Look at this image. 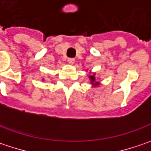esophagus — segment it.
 <instances>
[{
	"label": "esophagus",
	"instance_id": "1",
	"mask_svg": "<svg viewBox=\"0 0 151 151\" xmlns=\"http://www.w3.org/2000/svg\"><path fill=\"white\" fill-rule=\"evenodd\" d=\"M68 63L69 64H73V63H75V59H73V58H68Z\"/></svg>",
	"mask_w": 151,
	"mask_h": 151
}]
</instances>
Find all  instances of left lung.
<instances>
[{"instance_id": "obj_1", "label": "left lung", "mask_w": 151, "mask_h": 151, "mask_svg": "<svg viewBox=\"0 0 151 151\" xmlns=\"http://www.w3.org/2000/svg\"><path fill=\"white\" fill-rule=\"evenodd\" d=\"M86 72H87V71H86ZM89 73H91V72H90V71H89ZM88 78H89L90 83H91L92 87H97V86H99V85L101 84V83H100V81H99V79H97V78H95V73H93L92 74H90V75L88 76Z\"/></svg>"}]
</instances>
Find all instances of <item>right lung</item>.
<instances>
[{
    "label": "right lung",
    "instance_id": "right-lung-1",
    "mask_svg": "<svg viewBox=\"0 0 151 151\" xmlns=\"http://www.w3.org/2000/svg\"><path fill=\"white\" fill-rule=\"evenodd\" d=\"M42 80H44V78H43V79H42Z\"/></svg>",
    "mask_w": 151,
    "mask_h": 151
}]
</instances>
